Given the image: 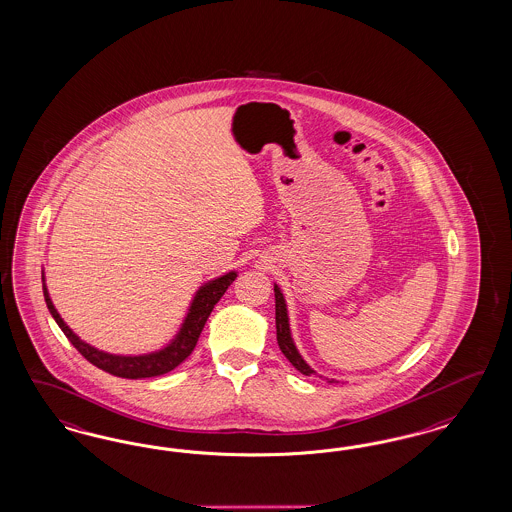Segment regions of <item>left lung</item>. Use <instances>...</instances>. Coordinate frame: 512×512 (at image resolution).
Returning a JSON list of instances; mask_svg holds the SVG:
<instances>
[{
    "label": "left lung",
    "mask_w": 512,
    "mask_h": 512,
    "mask_svg": "<svg viewBox=\"0 0 512 512\" xmlns=\"http://www.w3.org/2000/svg\"><path fill=\"white\" fill-rule=\"evenodd\" d=\"M274 297H276V336H278V346L282 350L283 355L289 359V363L302 372L304 376H312L316 372L312 371L304 359L300 357L293 340H291V333H289V321H287V310H285V300H283L282 291L278 289V285H274ZM331 384L335 380H329Z\"/></svg>",
    "instance_id": "1"
}]
</instances>
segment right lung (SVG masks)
Here are the masks:
<instances>
[{
    "label": "right lung",
    "mask_w": 512,
    "mask_h": 512,
    "mask_svg": "<svg viewBox=\"0 0 512 512\" xmlns=\"http://www.w3.org/2000/svg\"><path fill=\"white\" fill-rule=\"evenodd\" d=\"M234 278H236V272H229L227 276L217 278L212 283L204 285L198 291V295L194 297L191 312L185 319L183 329L177 335L176 340L168 348H164L162 352L141 355V357H121V355H109V353L94 350L92 346L85 344L83 340H79L77 336L73 335L70 327L58 316V312L54 310L53 302L49 299L45 283H43V295H45L47 308L53 314L58 327L64 331V335L68 336V340L75 346V350L81 353L89 363H92L98 369H102V371L113 374V376L138 380V378H153V376L174 371L179 363H183L191 355L196 342H198V336L202 333L206 321L212 314L213 306L225 295V291L229 289L230 283L234 282Z\"/></svg>",
    "instance_id": "obj_1"
}]
</instances>
